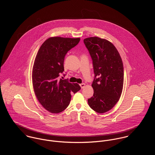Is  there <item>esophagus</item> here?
Returning <instances> with one entry per match:
<instances>
[{"label": "esophagus", "mask_w": 155, "mask_h": 155, "mask_svg": "<svg viewBox=\"0 0 155 155\" xmlns=\"http://www.w3.org/2000/svg\"><path fill=\"white\" fill-rule=\"evenodd\" d=\"M80 86H81V88H84L85 87V84L83 83V84H80Z\"/></svg>", "instance_id": "1"}]
</instances>
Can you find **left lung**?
<instances>
[{
    "mask_svg": "<svg viewBox=\"0 0 155 155\" xmlns=\"http://www.w3.org/2000/svg\"><path fill=\"white\" fill-rule=\"evenodd\" d=\"M93 64L95 78L93 96L88 100L89 107L99 113L111 109L119 101L124 85L122 60L115 46L98 37L84 40Z\"/></svg>",
    "mask_w": 155,
    "mask_h": 155,
    "instance_id": "obj_1",
    "label": "left lung"
}]
</instances>
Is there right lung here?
Here are the masks:
<instances>
[{
    "mask_svg": "<svg viewBox=\"0 0 155 155\" xmlns=\"http://www.w3.org/2000/svg\"><path fill=\"white\" fill-rule=\"evenodd\" d=\"M79 41L80 38H49L37 53L32 70L33 87L38 101L50 113L64 110L70 104L71 94L81 89L78 84L59 78L64 70V61L67 52Z\"/></svg>",
    "mask_w": 155,
    "mask_h": 155,
    "instance_id": "obj_1",
    "label": "right lung"
}]
</instances>
